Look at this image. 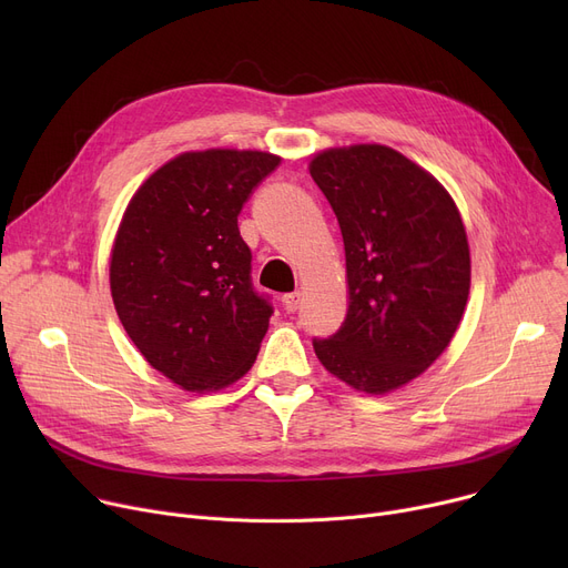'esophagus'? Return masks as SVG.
<instances>
[{"mask_svg":"<svg viewBox=\"0 0 568 568\" xmlns=\"http://www.w3.org/2000/svg\"><path fill=\"white\" fill-rule=\"evenodd\" d=\"M302 302H304V294L302 292H290L283 296V306L287 313H296L302 308Z\"/></svg>","mask_w":568,"mask_h":568,"instance_id":"obj_1","label":"esophagus"}]
</instances>
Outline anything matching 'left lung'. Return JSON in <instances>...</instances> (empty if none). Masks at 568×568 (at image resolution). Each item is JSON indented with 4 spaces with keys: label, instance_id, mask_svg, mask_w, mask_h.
<instances>
[{
    "label": "left lung",
    "instance_id": "8db88e82",
    "mask_svg": "<svg viewBox=\"0 0 568 568\" xmlns=\"http://www.w3.org/2000/svg\"><path fill=\"white\" fill-rule=\"evenodd\" d=\"M308 170L338 219L347 278V315L315 354L352 389L392 394L458 332L471 281L463 216L428 170L386 144L322 149Z\"/></svg>",
    "mask_w": 568,
    "mask_h": 568
}]
</instances>
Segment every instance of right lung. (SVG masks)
I'll return each mask as SVG.
<instances>
[{
    "label": "right lung",
    "mask_w": 568,
    "mask_h": 568,
    "mask_svg": "<svg viewBox=\"0 0 568 568\" xmlns=\"http://www.w3.org/2000/svg\"><path fill=\"white\" fill-rule=\"evenodd\" d=\"M281 156L212 146L149 174L110 251L114 311L149 366L191 394L242 379L272 306L253 292L236 216Z\"/></svg>",
    "instance_id": "right-lung-1"
}]
</instances>
